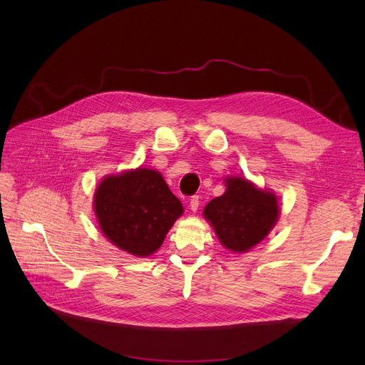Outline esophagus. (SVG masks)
I'll return each mask as SVG.
<instances>
[{
  "label": "esophagus",
  "mask_w": 365,
  "mask_h": 365,
  "mask_svg": "<svg viewBox=\"0 0 365 365\" xmlns=\"http://www.w3.org/2000/svg\"><path fill=\"white\" fill-rule=\"evenodd\" d=\"M200 196H192L190 197V204H189V207H190V210L192 212H196L197 208H200Z\"/></svg>",
  "instance_id": "1"
}]
</instances>
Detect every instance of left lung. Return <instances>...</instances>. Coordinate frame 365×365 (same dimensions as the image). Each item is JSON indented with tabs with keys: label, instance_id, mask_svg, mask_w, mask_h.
<instances>
[{
	"label": "left lung",
	"instance_id": "1",
	"mask_svg": "<svg viewBox=\"0 0 365 365\" xmlns=\"http://www.w3.org/2000/svg\"><path fill=\"white\" fill-rule=\"evenodd\" d=\"M225 187L222 196L205 205L204 217L220 244L230 251L244 252L267 237L279 220L277 196L239 176L227 178Z\"/></svg>",
	"mask_w": 365,
	"mask_h": 365
}]
</instances>
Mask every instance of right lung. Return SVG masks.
<instances>
[{
	"instance_id": "right-lung-1",
	"label": "right lung",
	"mask_w": 365,
	"mask_h": 365,
	"mask_svg": "<svg viewBox=\"0 0 365 365\" xmlns=\"http://www.w3.org/2000/svg\"><path fill=\"white\" fill-rule=\"evenodd\" d=\"M94 210L105 237L138 257L155 252L184 212L161 173L143 168L103 178Z\"/></svg>"
}]
</instances>
